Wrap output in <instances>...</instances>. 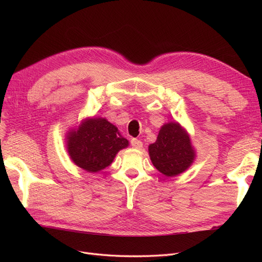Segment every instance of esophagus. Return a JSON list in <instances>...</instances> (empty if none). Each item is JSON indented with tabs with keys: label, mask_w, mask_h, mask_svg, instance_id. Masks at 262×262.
Segmentation results:
<instances>
[{
	"label": "esophagus",
	"mask_w": 262,
	"mask_h": 262,
	"mask_svg": "<svg viewBox=\"0 0 262 262\" xmlns=\"http://www.w3.org/2000/svg\"><path fill=\"white\" fill-rule=\"evenodd\" d=\"M131 145L134 148H141L142 146H143V143H142V141H140L138 139H132L131 140Z\"/></svg>",
	"instance_id": "34e87169"
}]
</instances>
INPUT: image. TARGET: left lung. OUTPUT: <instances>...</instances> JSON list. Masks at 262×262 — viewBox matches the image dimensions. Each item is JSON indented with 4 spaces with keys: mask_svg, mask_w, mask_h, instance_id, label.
<instances>
[{
    "mask_svg": "<svg viewBox=\"0 0 262 262\" xmlns=\"http://www.w3.org/2000/svg\"><path fill=\"white\" fill-rule=\"evenodd\" d=\"M148 153L156 169L167 177L185 171L194 158L189 136L177 122L162 126L156 142L148 146Z\"/></svg>",
    "mask_w": 262,
    "mask_h": 262,
    "instance_id": "8db88e82",
    "label": "left lung"
}]
</instances>
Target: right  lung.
<instances>
[{"instance_id": "add662e5", "label": "right lung", "mask_w": 262, "mask_h": 262, "mask_svg": "<svg viewBox=\"0 0 262 262\" xmlns=\"http://www.w3.org/2000/svg\"><path fill=\"white\" fill-rule=\"evenodd\" d=\"M68 150L72 161L83 169L97 172L113 163L119 150L129 145L114 124L104 118L86 120L69 133Z\"/></svg>"}]
</instances>
